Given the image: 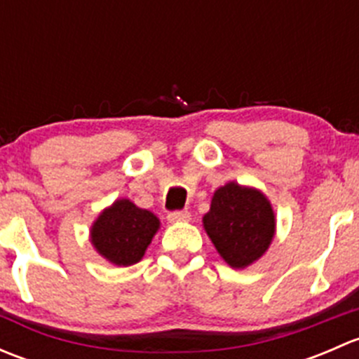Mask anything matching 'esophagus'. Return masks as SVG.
Returning a JSON list of instances; mask_svg holds the SVG:
<instances>
[{"instance_id":"1","label":"esophagus","mask_w":359,"mask_h":359,"mask_svg":"<svg viewBox=\"0 0 359 359\" xmlns=\"http://www.w3.org/2000/svg\"><path fill=\"white\" fill-rule=\"evenodd\" d=\"M191 219V213L186 212V210H177V212H170L168 213V220L172 224L175 222H187Z\"/></svg>"}]
</instances>
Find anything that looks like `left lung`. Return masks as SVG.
<instances>
[{"mask_svg": "<svg viewBox=\"0 0 359 359\" xmlns=\"http://www.w3.org/2000/svg\"><path fill=\"white\" fill-rule=\"evenodd\" d=\"M203 227L220 257L234 269H243L267 252L276 219L259 189L229 182L213 193Z\"/></svg>", "mask_w": 359, "mask_h": 359, "instance_id": "1", "label": "left lung"}]
</instances>
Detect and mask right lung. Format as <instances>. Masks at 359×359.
I'll return each mask as SVG.
<instances>
[{
	"mask_svg": "<svg viewBox=\"0 0 359 359\" xmlns=\"http://www.w3.org/2000/svg\"><path fill=\"white\" fill-rule=\"evenodd\" d=\"M159 229V219L130 200H116L93 222L90 238L97 252L114 266L139 262Z\"/></svg>",
	"mask_w": 359,
	"mask_h": 359,
	"instance_id": "obj_1",
	"label": "right lung"
}]
</instances>
